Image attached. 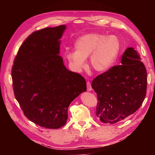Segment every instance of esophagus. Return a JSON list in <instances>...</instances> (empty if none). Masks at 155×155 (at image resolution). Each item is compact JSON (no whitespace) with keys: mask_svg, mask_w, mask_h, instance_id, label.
<instances>
[{"mask_svg":"<svg viewBox=\"0 0 155 155\" xmlns=\"http://www.w3.org/2000/svg\"><path fill=\"white\" fill-rule=\"evenodd\" d=\"M87 91H92V86H91V83L89 82V81H88L87 83Z\"/></svg>","mask_w":155,"mask_h":155,"instance_id":"obj_1","label":"esophagus"}]
</instances>
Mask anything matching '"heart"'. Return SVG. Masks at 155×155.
<instances>
[{"mask_svg": "<svg viewBox=\"0 0 155 155\" xmlns=\"http://www.w3.org/2000/svg\"><path fill=\"white\" fill-rule=\"evenodd\" d=\"M74 49L67 51L65 58L75 72L81 71L88 58L89 67L103 73L114 65L120 51V42L115 35L89 33L79 37L74 43Z\"/></svg>", "mask_w": 155, "mask_h": 155, "instance_id": "heart-1", "label": "heart"}]
</instances>
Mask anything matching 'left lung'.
I'll use <instances>...</instances> for the list:
<instances>
[{"instance_id":"8db88e82","label":"left lung","mask_w":155,"mask_h":155,"mask_svg":"<svg viewBox=\"0 0 155 155\" xmlns=\"http://www.w3.org/2000/svg\"><path fill=\"white\" fill-rule=\"evenodd\" d=\"M121 64L97 76L92 83L98 99L96 116L103 123L123 121L139 109L146 95L147 72L137 51L127 48Z\"/></svg>"}]
</instances>
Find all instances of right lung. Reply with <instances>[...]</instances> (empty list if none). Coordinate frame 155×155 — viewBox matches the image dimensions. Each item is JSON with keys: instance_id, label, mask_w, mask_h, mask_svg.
Returning a JSON list of instances; mask_svg holds the SVG:
<instances>
[{"instance_id": "obj_1", "label": "right lung", "mask_w": 155, "mask_h": 155, "mask_svg": "<svg viewBox=\"0 0 155 155\" xmlns=\"http://www.w3.org/2000/svg\"><path fill=\"white\" fill-rule=\"evenodd\" d=\"M65 25L36 31L25 41L14 61V94L25 115L43 127L67 124L68 109L87 91L85 78L68 70L59 55Z\"/></svg>"}]
</instances>
